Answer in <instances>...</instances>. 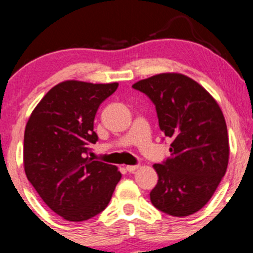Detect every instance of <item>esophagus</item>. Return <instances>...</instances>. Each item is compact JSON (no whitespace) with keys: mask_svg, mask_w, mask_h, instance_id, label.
I'll use <instances>...</instances> for the list:
<instances>
[{"mask_svg":"<svg viewBox=\"0 0 253 253\" xmlns=\"http://www.w3.org/2000/svg\"><path fill=\"white\" fill-rule=\"evenodd\" d=\"M137 169H138V165H127V167H126V170L128 172L136 171Z\"/></svg>","mask_w":253,"mask_h":253,"instance_id":"obj_1","label":"esophagus"}]
</instances>
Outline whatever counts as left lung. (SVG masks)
<instances>
[{"label":"left lung","mask_w":253,"mask_h":253,"mask_svg":"<svg viewBox=\"0 0 253 253\" xmlns=\"http://www.w3.org/2000/svg\"><path fill=\"white\" fill-rule=\"evenodd\" d=\"M132 86L153 101L160 129L172 139L171 158L153 165L159 180L150 201L169 215H191L208 203L226 172L223 112L201 84L181 73H160Z\"/></svg>","instance_id":"left-lung-1"}]
</instances>
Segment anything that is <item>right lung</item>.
Listing matches in <instances>:
<instances>
[{
  "label": "right lung",
  "mask_w": 253,
  "mask_h": 253,
  "mask_svg": "<svg viewBox=\"0 0 253 253\" xmlns=\"http://www.w3.org/2000/svg\"><path fill=\"white\" fill-rule=\"evenodd\" d=\"M119 83L65 81L47 91L27 122L23 163L27 178L51 211L70 221L103 211L121 172L85 157L98 141L94 119Z\"/></svg>",
  "instance_id": "1"
}]
</instances>
